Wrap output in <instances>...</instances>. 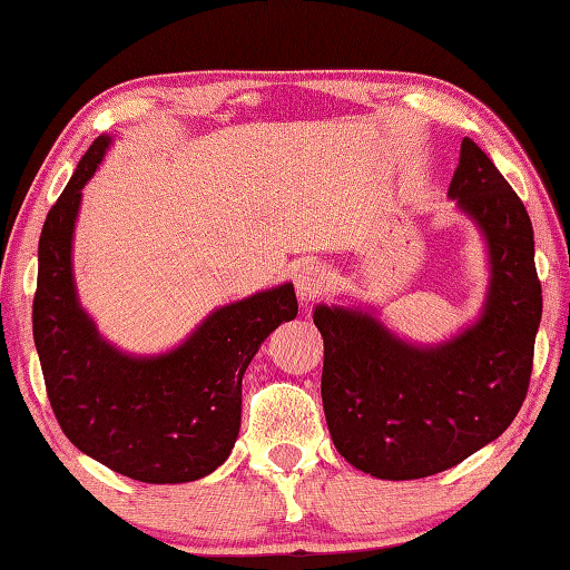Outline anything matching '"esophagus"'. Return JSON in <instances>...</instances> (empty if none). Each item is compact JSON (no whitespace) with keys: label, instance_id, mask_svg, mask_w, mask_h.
Masks as SVG:
<instances>
[{"label":"esophagus","instance_id":"esophagus-1","mask_svg":"<svg viewBox=\"0 0 570 570\" xmlns=\"http://www.w3.org/2000/svg\"><path fill=\"white\" fill-rule=\"evenodd\" d=\"M326 278H330V274H326V268L320 266V264H312V266L302 268V272H298V276H296L298 302H302V304L316 302V298L324 294Z\"/></svg>","mask_w":570,"mask_h":570}]
</instances>
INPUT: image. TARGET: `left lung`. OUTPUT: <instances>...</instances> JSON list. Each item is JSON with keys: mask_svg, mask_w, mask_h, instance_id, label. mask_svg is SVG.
<instances>
[{"mask_svg": "<svg viewBox=\"0 0 570 570\" xmlns=\"http://www.w3.org/2000/svg\"><path fill=\"white\" fill-rule=\"evenodd\" d=\"M448 196L488 244L490 288L475 324L445 344L417 346L370 312L324 304L314 312L334 448L382 480L435 475L503 435L533 372L543 294L523 200L470 138Z\"/></svg>", "mask_w": 570, "mask_h": 570, "instance_id": "8db88e82", "label": "left lung"}]
</instances>
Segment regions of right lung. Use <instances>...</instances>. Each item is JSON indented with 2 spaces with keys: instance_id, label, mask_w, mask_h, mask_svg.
I'll list each match as a JSON object with an SVG mask.
<instances>
[{
  "instance_id": "right-lung-1",
  "label": "right lung",
  "mask_w": 570,
  "mask_h": 570,
  "mask_svg": "<svg viewBox=\"0 0 570 570\" xmlns=\"http://www.w3.org/2000/svg\"><path fill=\"white\" fill-rule=\"evenodd\" d=\"M110 146L100 135L47 214L32 304L47 397L67 440L125 478L190 482L224 462L240 428V380L258 346L296 320L292 284L216 308L173 352L115 350L77 302L72 230L82 188Z\"/></svg>"
}]
</instances>
